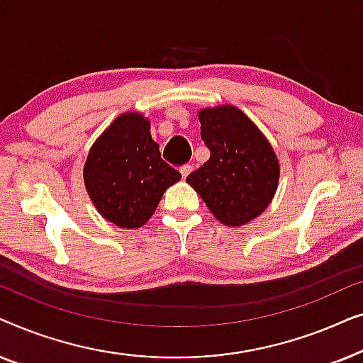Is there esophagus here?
I'll return each mask as SVG.
<instances>
[{
	"instance_id": "34e87169",
	"label": "esophagus",
	"mask_w": 363,
	"mask_h": 363,
	"mask_svg": "<svg viewBox=\"0 0 363 363\" xmlns=\"http://www.w3.org/2000/svg\"><path fill=\"white\" fill-rule=\"evenodd\" d=\"M191 170H193V167H191V165H183V167L180 168L182 177H183V178H186V177L190 175V173H191Z\"/></svg>"
}]
</instances>
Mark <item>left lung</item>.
<instances>
[{
    "label": "left lung",
    "instance_id": "obj_1",
    "mask_svg": "<svg viewBox=\"0 0 363 363\" xmlns=\"http://www.w3.org/2000/svg\"><path fill=\"white\" fill-rule=\"evenodd\" d=\"M201 140L210 158L186 177L210 211L228 226L261 215L279 180L276 153L240 108L223 106L200 112Z\"/></svg>",
    "mask_w": 363,
    "mask_h": 363
}]
</instances>
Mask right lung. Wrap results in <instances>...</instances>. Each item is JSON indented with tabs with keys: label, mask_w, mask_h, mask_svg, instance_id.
Returning <instances> with one entry per match:
<instances>
[{
	"label": "right lung",
	"mask_w": 363,
	"mask_h": 363,
	"mask_svg": "<svg viewBox=\"0 0 363 363\" xmlns=\"http://www.w3.org/2000/svg\"><path fill=\"white\" fill-rule=\"evenodd\" d=\"M180 172L162 160L150 123L140 113H123L97 138L84 165V182L99 213L121 228L150 220L163 191Z\"/></svg>",
	"instance_id": "right-lung-1"
}]
</instances>
